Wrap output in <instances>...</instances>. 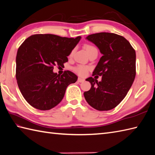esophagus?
Masks as SVG:
<instances>
[{
  "label": "esophagus",
  "instance_id": "obj_1",
  "mask_svg": "<svg viewBox=\"0 0 155 155\" xmlns=\"http://www.w3.org/2000/svg\"><path fill=\"white\" fill-rule=\"evenodd\" d=\"M84 81V80L83 78H78V82H83Z\"/></svg>",
  "mask_w": 155,
  "mask_h": 155
}]
</instances>
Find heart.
Masks as SVG:
<instances>
[{
	"label": "heart",
	"mask_w": 155,
	"mask_h": 155,
	"mask_svg": "<svg viewBox=\"0 0 155 155\" xmlns=\"http://www.w3.org/2000/svg\"><path fill=\"white\" fill-rule=\"evenodd\" d=\"M84 48L86 49V51H87V53H88V55L91 52L94 51H98V50H97V49L95 48V47L94 45H91V44H86L84 45ZM73 52H74V49H73L71 51L70 56H71L72 55H73ZM73 69L79 75L84 77V76H86V75L87 74V73H88V67H86V66H84V65H78L77 67H74L73 68Z\"/></svg>",
	"instance_id": "heart-1"
}]
</instances>
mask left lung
Instances as JSON below:
<instances>
[{"label": "left lung", "mask_w": 155, "mask_h": 155, "mask_svg": "<svg viewBox=\"0 0 155 155\" xmlns=\"http://www.w3.org/2000/svg\"><path fill=\"white\" fill-rule=\"evenodd\" d=\"M98 47L102 57L93 74L102 76V81L89 77L91 84L84 92L90 106L99 111L116 107L127 95L136 74L135 49L121 35L108 32L89 35L86 38Z\"/></svg>", "instance_id": "left-lung-1"}]
</instances>
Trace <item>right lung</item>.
I'll list each match as a JSON object with an SVG mask.
<instances>
[{
	"mask_svg": "<svg viewBox=\"0 0 155 155\" xmlns=\"http://www.w3.org/2000/svg\"><path fill=\"white\" fill-rule=\"evenodd\" d=\"M81 37L69 38L53 34H35L18 49L16 78L20 91L31 106L49 110L63 100L67 87L77 81L70 71L54 73L55 66H63Z\"/></svg>",
	"mask_w": 155,
	"mask_h": 155,
	"instance_id": "1",
	"label": "right lung"
}]
</instances>
